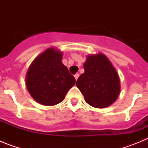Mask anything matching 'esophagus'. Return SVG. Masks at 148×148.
<instances>
[{
	"mask_svg": "<svg viewBox=\"0 0 148 148\" xmlns=\"http://www.w3.org/2000/svg\"><path fill=\"white\" fill-rule=\"evenodd\" d=\"M74 77H75V80L77 81V79H78V77H79V74H78V73H76V74H75V75H74Z\"/></svg>",
	"mask_w": 148,
	"mask_h": 148,
	"instance_id": "obj_1",
	"label": "esophagus"
}]
</instances>
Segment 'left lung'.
Segmentation results:
<instances>
[{
    "label": "left lung",
    "mask_w": 148,
    "mask_h": 148,
    "mask_svg": "<svg viewBox=\"0 0 148 148\" xmlns=\"http://www.w3.org/2000/svg\"><path fill=\"white\" fill-rule=\"evenodd\" d=\"M84 69L76 86L86 102L96 108L113 104L119 95L121 85L118 73L107 56L102 53L88 55Z\"/></svg>",
    "instance_id": "1"
}]
</instances>
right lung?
Masks as SVG:
<instances>
[{"mask_svg": "<svg viewBox=\"0 0 148 148\" xmlns=\"http://www.w3.org/2000/svg\"><path fill=\"white\" fill-rule=\"evenodd\" d=\"M62 57L61 51L48 48L29 66L26 86L31 96L42 105L59 104L68 90L75 85V78L63 64Z\"/></svg>", "mask_w": 148, "mask_h": 148, "instance_id": "1", "label": "right lung"}]
</instances>
